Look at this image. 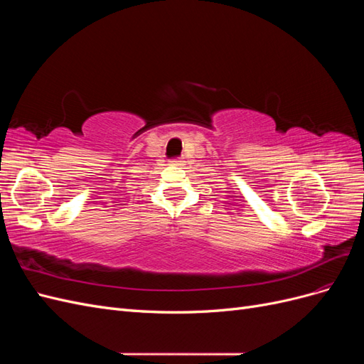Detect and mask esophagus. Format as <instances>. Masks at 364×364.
Masks as SVG:
<instances>
[{"instance_id":"esophagus-1","label":"esophagus","mask_w":364,"mask_h":364,"mask_svg":"<svg viewBox=\"0 0 364 364\" xmlns=\"http://www.w3.org/2000/svg\"><path fill=\"white\" fill-rule=\"evenodd\" d=\"M182 162H183V161H181V159H176V161H171V164H174V165H182Z\"/></svg>"}]
</instances>
